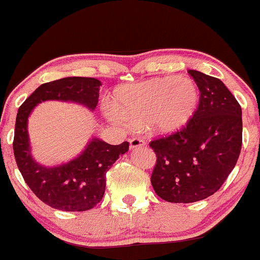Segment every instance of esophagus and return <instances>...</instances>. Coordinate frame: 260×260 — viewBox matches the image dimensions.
<instances>
[{
    "label": "esophagus",
    "mask_w": 260,
    "mask_h": 260,
    "mask_svg": "<svg viewBox=\"0 0 260 260\" xmlns=\"http://www.w3.org/2000/svg\"><path fill=\"white\" fill-rule=\"evenodd\" d=\"M129 144H131V148H132V149H137V148H139V147H144L145 142L142 138H132L129 141Z\"/></svg>",
    "instance_id": "1"
}]
</instances>
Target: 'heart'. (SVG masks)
<instances>
[{
    "mask_svg": "<svg viewBox=\"0 0 260 260\" xmlns=\"http://www.w3.org/2000/svg\"><path fill=\"white\" fill-rule=\"evenodd\" d=\"M115 105L105 111L113 123L124 128L149 125L158 135L172 136L196 115L200 91L187 78L150 79L119 88Z\"/></svg>",
    "mask_w": 260,
    "mask_h": 260,
    "instance_id": "obj_1",
    "label": "heart"
}]
</instances>
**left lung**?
I'll use <instances>...</instances> for the list:
<instances>
[{
    "label": "left lung",
    "mask_w": 260,
    "mask_h": 260,
    "mask_svg": "<svg viewBox=\"0 0 260 260\" xmlns=\"http://www.w3.org/2000/svg\"><path fill=\"white\" fill-rule=\"evenodd\" d=\"M200 90L198 112L184 129L150 142L156 154L152 178L159 198L190 204L213 195L238 160L242 108L219 79L189 70Z\"/></svg>",
    "instance_id": "obj_1"
}]
</instances>
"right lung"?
Wrapping results in <instances>:
<instances>
[{
  "instance_id": "1",
  "label": "right lung",
  "mask_w": 260,
  "mask_h": 260,
  "mask_svg": "<svg viewBox=\"0 0 260 260\" xmlns=\"http://www.w3.org/2000/svg\"><path fill=\"white\" fill-rule=\"evenodd\" d=\"M101 82L93 78L70 76L43 84L18 108L14 128L13 153L17 167L39 200L61 211H87L104 198L106 173L129 143L111 145L92 137L76 158L55 167L34 160L28 136V118L38 104L49 100L75 102L93 111L98 106Z\"/></svg>"
}]
</instances>
